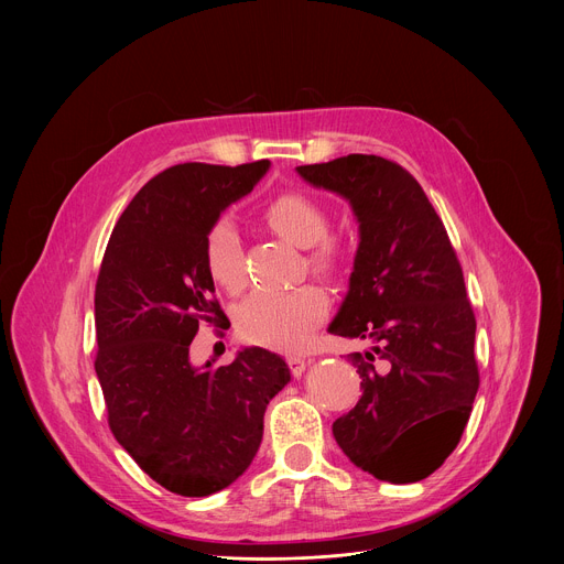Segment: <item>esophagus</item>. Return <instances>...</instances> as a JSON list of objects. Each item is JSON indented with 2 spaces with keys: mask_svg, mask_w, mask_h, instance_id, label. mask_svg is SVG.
<instances>
[{
  "mask_svg": "<svg viewBox=\"0 0 564 564\" xmlns=\"http://www.w3.org/2000/svg\"><path fill=\"white\" fill-rule=\"evenodd\" d=\"M288 364H290V368H292L294 375H301V372L305 370V366L310 364V359H305L303 355H290V357H288Z\"/></svg>",
  "mask_w": 564,
  "mask_h": 564,
  "instance_id": "esophagus-1",
  "label": "esophagus"
}]
</instances>
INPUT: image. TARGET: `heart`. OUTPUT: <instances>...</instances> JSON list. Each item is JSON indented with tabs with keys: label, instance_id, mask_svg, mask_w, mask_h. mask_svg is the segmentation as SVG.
I'll use <instances>...</instances> for the list:
<instances>
[{
	"label": "heart",
	"instance_id": "obj_1",
	"mask_svg": "<svg viewBox=\"0 0 564 564\" xmlns=\"http://www.w3.org/2000/svg\"><path fill=\"white\" fill-rule=\"evenodd\" d=\"M265 223L288 243L310 250L307 263L316 272H330L339 252L328 240L330 218L314 196L288 192L265 207ZM203 259L209 276L227 292L246 288L243 240L231 218L223 216L205 234ZM328 299L314 285L294 290H257L238 307L236 326L248 341L265 346H292L301 341L326 316Z\"/></svg>",
	"mask_w": 564,
	"mask_h": 564
}]
</instances>
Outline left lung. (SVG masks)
Instances as JSON below:
<instances>
[{
    "label": "left lung",
    "mask_w": 564,
    "mask_h": 564,
    "mask_svg": "<svg viewBox=\"0 0 564 564\" xmlns=\"http://www.w3.org/2000/svg\"><path fill=\"white\" fill-rule=\"evenodd\" d=\"M296 174L348 200L359 225L328 333L370 348L350 355L364 392L333 435L377 479L420 481L455 451L479 386L475 316L444 223L420 183L379 155L350 153Z\"/></svg>",
    "instance_id": "obj_1"
}]
</instances>
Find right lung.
<instances>
[{
  "label": "right lung",
  "mask_w": 564,
  "mask_h": 564,
  "mask_svg": "<svg viewBox=\"0 0 564 564\" xmlns=\"http://www.w3.org/2000/svg\"><path fill=\"white\" fill-rule=\"evenodd\" d=\"M268 170L259 160L158 174L122 212L100 265L96 375L111 433L151 479L185 498L212 496L248 470L270 399L292 379L285 359L259 346L227 366L189 359L198 321H225L205 234Z\"/></svg>",
  "instance_id": "1"
}]
</instances>
